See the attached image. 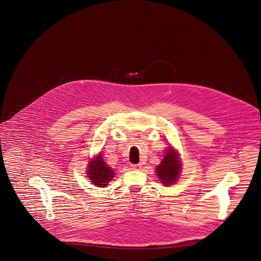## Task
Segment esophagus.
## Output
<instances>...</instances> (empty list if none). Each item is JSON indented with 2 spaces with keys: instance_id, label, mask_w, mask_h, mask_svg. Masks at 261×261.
I'll list each match as a JSON object with an SVG mask.
<instances>
[{
  "instance_id": "1",
  "label": "esophagus",
  "mask_w": 261,
  "mask_h": 261,
  "mask_svg": "<svg viewBox=\"0 0 261 261\" xmlns=\"http://www.w3.org/2000/svg\"><path fill=\"white\" fill-rule=\"evenodd\" d=\"M141 167H142V164H132L131 165V168L133 170H139V169H141Z\"/></svg>"
}]
</instances>
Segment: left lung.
I'll list each match as a JSON object with an SVG mask.
<instances>
[{
    "instance_id": "8db88e82",
    "label": "left lung",
    "mask_w": 261,
    "mask_h": 261,
    "mask_svg": "<svg viewBox=\"0 0 261 261\" xmlns=\"http://www.w3.org/2000/svg\"><path fill=\"white\" fill-rule=\"evenodd\" d=\"M179 172L178 155L174 149L169 148L161 164L156 167L157 176L163 185L170 186L178 178Z\"/></svg>"
}]
</instances>
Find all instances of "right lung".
Masks as SVG:
<instances>
[{
	"label": "right lung",
	"instance_id": "obj_1",
	"mask_svg": "<svg viewBox=\"0 0 261 261\" xmlns=\"http://www.w3.org/2000/svg\"><path fill=\"white\" fill-rule=\"evenodd\" d=\"M87 175L89 179L98 187L104 188L113 179L115 172L111 167H108L105 163L102 156L99 155L94 159L92 162H89Z\"/></svg>",
	"mask_w": 261,
	"mask_h": 261
}]
</instances>
